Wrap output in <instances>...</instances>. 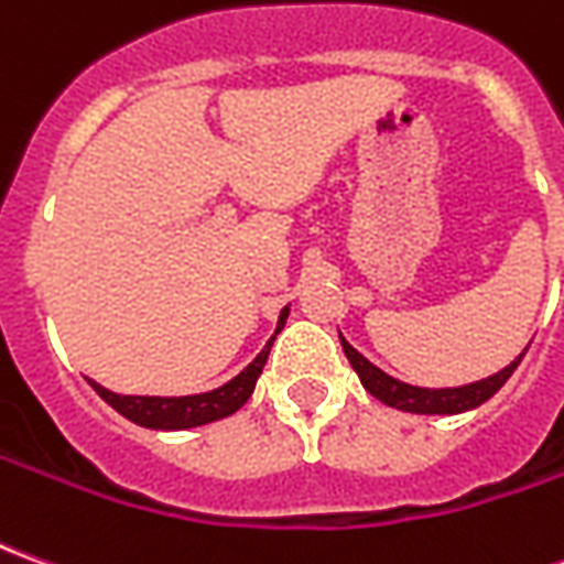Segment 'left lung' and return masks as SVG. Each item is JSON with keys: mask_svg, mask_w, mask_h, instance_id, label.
Here are the masks:
<instances>
[{"mask_svg": "<svg viewBox=\"0 0 564 564\" xmlns=\"http://www.w3.org/2000/svg\"><path fill=\"white\" fill-rule=\"evenodd\" d=\"M341 347L347 359H350V366L362 380V387H366L378 402L390 404L395 411H408V414H465V411H474V408H480L484 402H489L492 395H496L508 378L517 371V366L522 362V350L510 366H505L496 375H489L484 380H474V383H465V387H444V390H429V387H411V383H404V380L390 378L387 371H380L378 366H371L366 356L359 354L356 347L341 338Z\"/></svg>", "mask_w": 564, "mask_h": 564, "instance_id": "8db88e82", "label": "left lung"}]
</instances>
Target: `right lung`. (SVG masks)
I'll list each match as a JSON object with an SVG mask.
<instances>
[{"label":"right lung","instance_id":"obj_1","mask_svg":"<svg viewBox=\"0 0 564 564\" xmlns=\"http://www.w3.org/2000/svg\"><path fill=\"white\" fill-rule=\"evenodd\" d=\"M286 317H290V307L281 311L274 335L283 329ZM274 335H271V341L259 350L257 359L241 375H235L229 383H223L217 390L198 392V395H174V399H162V395H117V392L99 387L96 380H90V383L93 390L99 392L105 402L115 408L117 414H123L132 423L144 425V429H165V432H174V429H196V425L232 416L250 399V392H253L259 375H262V366L269 359Z\"/></svg>","mask_w":564,"mask_h":564}]
</instances>
